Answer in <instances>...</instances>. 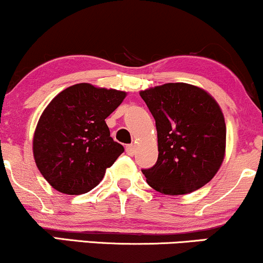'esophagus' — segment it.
Listing matches in <instances>:
<instances>
[{"instance_id":"1","label":"esophagus","mask_w":263,"mask_h":263,"mask_svg":"<svg viewBox=\"0 0 263 263\" xmlns=\"http://www.w3.org/2000/svg\"><path fill=\"white\" fill-rule=\"evenodd\" d=\"M136 146L135 144H128L127 147H126V152H127V155H129V156H134L135 153H136Z\"/></svg>"}]
</instances>
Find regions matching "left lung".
<instances>
[{"label":"left lung","instance_id":"1","mask_svg":"<svg viewBox=\"0 0 263 263\" xmlns=\"http://www.w3.org/2000/svg\"><path fill=\"white\" fill-rule=\"evenodd\" d=\"M156 120L158 159L142 170L165 195L198 190L218 173L225 157L226 125L215 99L201 87L168 83L140 91Z\"/></svg>","mask_w":263,"mask_h":263}]
</instances>
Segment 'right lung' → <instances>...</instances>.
<instances>
[{
  "mask_svg": "<svg viewBox=\"0 0 263 263\" xmlns=\"http://www.w3.org/2000/svg\"><path fill=\"white\" fill-rule=\"evenodd\" d=\"M127 92L80 83L66 87L42 112L33 136V156L44 179L68 195L90 192L123 152L105 119Z\"/></svg>",
  "mask_w": 263,
  "mask_h": 263,
  "instance_id": "obj_1",
  "label": "right lung"
}]
</instances>
